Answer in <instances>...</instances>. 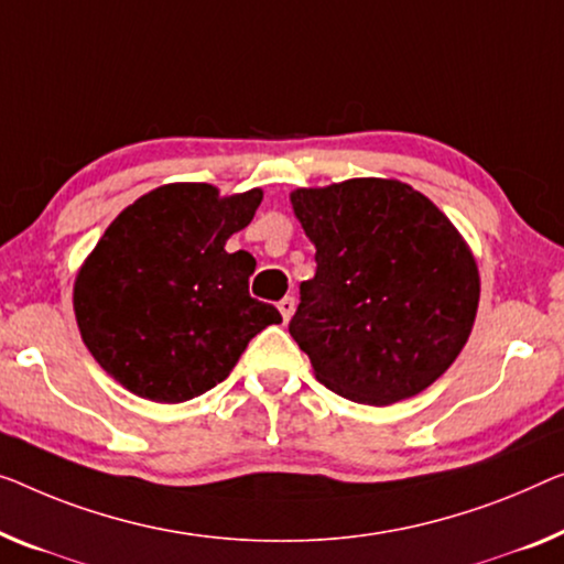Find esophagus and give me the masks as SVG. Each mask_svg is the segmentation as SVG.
I'll return each instance as SVG.
<instances>
[{"mask_svg":"<svg viewBox=\"0 0 564 564\" xmlns=\"http://www.w3.org/2000/svg\"><path fill=\"white\" fill-rule=\"evenodd\" d=\"M293 308H296V299H293V296H285V299L279 301V311H281L283 322H289V318L293 316Z\"/></svg>","mask_w":564,"mask_h":564,"instance_id":"obj_1","label":"esophagus"}]
</instances>
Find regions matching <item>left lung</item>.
Segmentation results:
<instances>
[{
    "label": "left lung",
    "mask_w": 564,
    "mask_h": 564,
    "mask_svg": "<svg viewBox=\"0 0 564 564\" xmlns=\"http://www.w3.org/2000/svg\"><path fill=\"white\" fill-rule=\"evenodd\" d=\"M316 246L289 332L332 392L392 405L438 380L468 341L476 260L453 223L398 180L291 192Z\"/></svg>",
    "instance_id": "left-lung-1"
}]
</instances>
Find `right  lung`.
<instances>
[{
  "label": "right lung",
  "instance_id": "add662e5",
  "mask_svg": "<svg viewBox=\"0 0 564 564\" xmlns=\"http://www.w3.org/2000/svg\"><path fill=\"white\" fill-rule=\"evenodd\" d=\"M260 199V189L220 197L213 184L176 182L108 225L80 265L73 308L88 351L126 390L172 405L197 398L281 324L279 308L248 293L256 258L225 250Z\"/></svg>",
  "mask_w": 564,
  "mask_h": 564
}]
</instances>
